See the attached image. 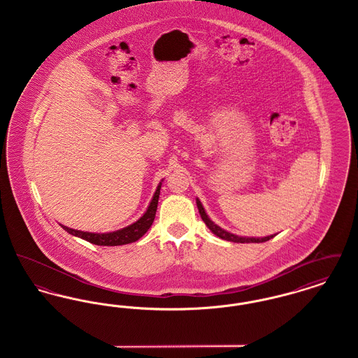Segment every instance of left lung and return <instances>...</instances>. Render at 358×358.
Wrapping results in <instances>:
<instances>
[{
  "mask_svg": "<svg viewBox=\"0 0 358 358\" xmlns=\"http://www.w3.org/2000/svg\"><path fill=\"white\" fill-rule=\"evenodd\" d=\"M196 204L199 208V212L201 215V219L203 222L206 224V227L212 231V234H215L217 238H222V240H227V241H234V243H264V241H268L270 238H273L275 235H270V236H266V238H245V236H238V235H234L225 229L220 228L217 224L212 222L209 219V216L206 215L205 212L204 206L201 204V201L199 199H196Z\"/></svg>",
  "mask_w": 358,
  "mask_h": 358,
  "instance_id": "obj_1",
  "label": "left lung"
}]
</instances>
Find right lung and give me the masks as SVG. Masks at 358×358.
I'll use <instances>...</instances> for the list:
<instances>
[{
  "label": "right lung",
  "mask_w": 358,
  "mask_h": 358,
  "mask_svg": "<svg viewBox=\"0 0 358 358\" xmlns=\"http://www.w3.org/2000/svg\"><path fill=\"white\" fill-rule=\"evenodd\" d=\"M164 181V180H162ZM162 181L158 184V187L155 189L153 199L150 201V204L148 206L146 212L143 213V216L141 219H138L136 222L114 231V232H107V234H95V232H85V231H78V229H72L63 224L62 228L66 229L69 234L76 236V238H83L92 244L96 245H106V247H113V245H123V244H129V243H134L138 238H142L148 229L152 227L155 217V212H157V205H158V199H159V190Z\"/></svg>",
  "instance_id": "1"
}]
</instances>
